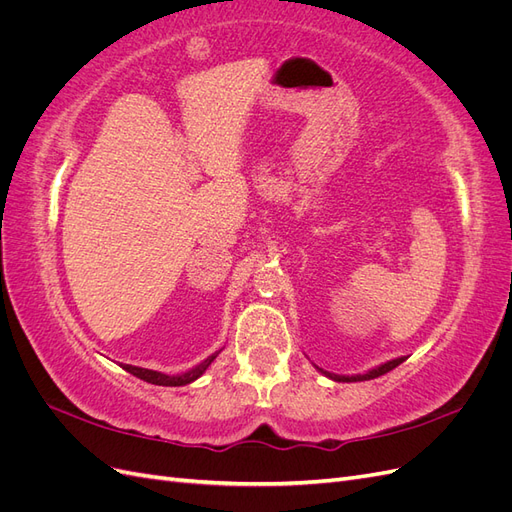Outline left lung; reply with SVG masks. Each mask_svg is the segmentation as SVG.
<instances>
[{
    "mask_svg": "<svg viewBox=\"0 0 512 512\" xmlns=\"http://www.w3.org/2000/svg\"><path fill=\"white\" fill-rule=\"evenodd\" d=\"M404 361H406V356H399V359L386 361V363H382V365H378V367H374V369L365 371V374H356V376H337V374H329V371H324V369H320V367H318V371H322L324 376L335 380V382H363V380H374V378H378V376H384L386 371L395 369L397 365H401Z\"/></svg>",
    "mask_w": 512,
    "mask_h": 512,
    "instance_id": "obj_1",
    "label": "left lung"
}]
</instances>
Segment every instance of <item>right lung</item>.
<instances>
[{
    "label": "right lung",
    "instance_id": "1",
    "mask_svg": "<svg viewBox=\"0 0 512 512\" xmlns=\"http://www.w3.org/2000/svg\"><path fill=\"white\" fill-rule=\"evenodd\" d=\"M218 354H220V350L213 352L211 356H207V359H205L203 363H198L196 367H192L190 371H185V374H179V376H168V374H162V371H153V369L136 367V365H121V367L126 369V371H130L132 376L141 378V380H145V382H149V384H158V386H183V384H190V382H194V380H198L200 376H203L205 371H207V367L215 361V356H218Z\"/></svg>",
    "mask_w": 512,
    "mask_h": 512
}]
</instances>
